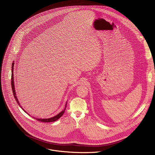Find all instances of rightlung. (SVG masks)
Wrapping results in <instances>:
<instances>
[{"label": "right lung", "instance_id": "add662e5", "mask_svg": "<svg viewBox=\"0 0 155 155\" xmlns=\"http://www.w3.org/2000/svg\"><path fill=\"white\" fill-rule=\"evenodd\" d=\"M14 64L13 63H12V70H11V71H12V74H11V87H12V92H13V94H14V97L17 103L20 106V103H19V101H18V100L17 99V97L16 96L15 90V87H14L15 86H14ZM66 105L67 103L66 104V107H65L64 109L61 112H60L59 114H58L57 115L54 116V117H51V118H48V119H37V118H35V119L38 120V121H39V122H51L56 121L59 118H60L63 116V114H64L65 110H66ZM20 107L24 110V109L21 107V106H20Z\"/></svg>", "mask_w": 155, "mask_h": 155}]
</instances>
